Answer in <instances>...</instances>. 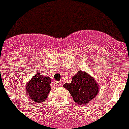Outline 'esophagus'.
Masks as SVG:
<instances>
[{"instance_id":"obj_1","label":"esophagus","mask_w":129,"mask_h":129,"mask_svg":"<svg viewBox=\"0 0 129 129\" xmlns=\"http://www.w3.org/2000/svg\"><path fill=\"white\" fill-rule=\"evenodd\" d=\"M55 84H56L57 87H61L63 84H62V81H57V82L55 83Z\"/></svg>"}]
</instances>
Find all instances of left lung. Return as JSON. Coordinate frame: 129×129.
<instances>
[{
  "mask_svg": "<svg viewBox=\"0 0 129 129\" xmlns=\"http://www.w3.org/2000/svg\"><path fill=\"white\" fill-rule=\"evenodd\" d=\"M63 87L69 90L75 103L81 105H87L99 91V85L95 78L81 70L73 76L71 83L64 84Z\"/></svg>",
  "mask_w": 129,
  "mask_h": 129,
  "instance_id": "obj_1",
  "label": "left lung"
}]
</instances>
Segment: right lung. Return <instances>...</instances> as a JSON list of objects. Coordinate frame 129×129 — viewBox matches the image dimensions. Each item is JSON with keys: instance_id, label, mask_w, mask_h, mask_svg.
<instances>
[{"instance_id": "obj_1", "label": "right lung", "mask_w": 129, "mask_h": 129, "mask_svg": "<svg viewBox=\"0 0 129 129\" xmlns=\"http://www.w3.org/2000/svg\"><path fill=\"white\" fill-rule=\"evenodd\" d=\"M51 83L50 77L37 72L26 84V95L37 104L43 102L51 91Z\"/></svg>"}]
</instances>
